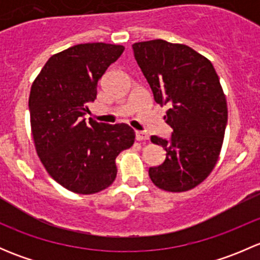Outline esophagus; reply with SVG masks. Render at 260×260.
<instances>
[{
  "label": "esophagus",
  "instance_id": "obj_1",
  "mask_svg": "<svg viewBox=\"0 0 260 260\" xmlns=\"http://www.w3.org/2000/svg\"><path fill=\"white\" fill-rule=\"evenodd\" d=\"M149 136L143 131H136V140L137 141H147Z\"/></svg>",
  "mask_w": 260,
  "mask_h": 260
}]
</instances>
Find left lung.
<instances>
[{
    "instance_id": "8db88e82",
    "label": "left lung",
    "mask_w": 260,
    "mask_h": 260,
    "mask_svg": "<svg viewBox=\"0 0 260 260\" xmlns=\"http://www.w3.org/2000/svg\"><path fill=\"white\" fill-rule=\"evenodd\" d=\"M132 48L154 102L170 107L165 119L171 137H151L166 159L149 167V177L165 191L191 190L210 175L224 141L228 107L219 77L210 60L187 45L157 39Z\"/></svg>"
}]
</instances>
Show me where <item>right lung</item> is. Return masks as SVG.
Wrapping results in <instances>:
<instances>
[{"instance_id": "obj_1", "label": "right lung", "mask_w": 260, "mask_h": 260, "mask_svg": "<svg viewBox=\"0 0 260 260\" xmlns=\"http://www.w3.org/2000/svg\"><path fill=\"white\" fill-rule=\"evenodd\" d=\"M122 45L79 44L52 55L32 83L31 131L44 167L57 183L83 195L99 192L117 176L115 158L135 143L125 123L89 119L98 80L122 55Z\"/></svg>"}]
</instances>
